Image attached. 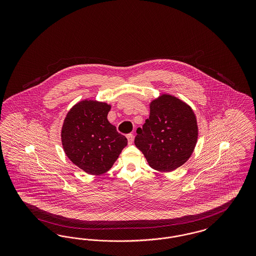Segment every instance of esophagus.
Segmentation results:
<instances>
[{
	"mask_svg": "<svg viewBox=\"0 0 256 256\" xmlns=\"http://www.w3.org/2000/svg\"><path fill=\"white\" fill-rule=\"evenodd\" d=\"M126 138H128V144H130V145L134 143V134H128V135H126Z\"/></svg>",
	"mask_w": 256,
	"mask_h": 256,
	"instance_id": "obj_1",
	"label": "esophagus"
}]
</instances>
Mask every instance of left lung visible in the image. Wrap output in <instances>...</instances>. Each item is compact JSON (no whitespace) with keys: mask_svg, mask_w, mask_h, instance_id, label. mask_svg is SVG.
I'll list each match as a JSON object with an SVG mask.
<instances>
[{"mask_svg":"<svg viewBox=\"0 0 256 256\" xmlns=\"http://www.w3.org/2000/svg\"><path fill=\"white\" fill-rule=\"evenodd\" d=\"M136 132L135 146L152 169L176 170L194 152L198 140L195 113L182 100L163 94L150 104V117Z\"/></svg>","mask_w":256,"mask_h":256,"instance_id":"1","label":"left lung"}]
</instances>
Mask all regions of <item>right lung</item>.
I'll use <instances>...</instances> for the list:
<instances>
[{"mask_svg": "<svg viewBox=\"0 0 256 256\" xmlns=\"http://www.w3.org/2000/svg\"><path fill=\"white\" fill-rule=\"evenodd\" d=\"M110 104L86 100L67 113L61 130L63 150L74 165L89 174L110 170L128 139L108 120Z\"/></svg>", "mask_w": 256, "mask_h": 256, "instance_id": "right-lung-1", "label": "right lung"}]
</instances>
